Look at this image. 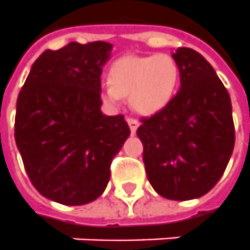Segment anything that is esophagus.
I'll list each match as a JSON object with an SVG mask.
<instances>
[{"mask_svg": "<svg viewBox=\"0 0 250 250\" xmlns=\"http://www.w3.org/2000/svg\"><path fill=\"white\" fill-rule=\"evenodd\" d=\"M126 122H128V125H129V128H130V132L132 133H135L137 130V128H139V121L137 120H135V118H126Z\"/></svg>", "mask_w": 250, "mask_h": 250, "instance_id": "esophagus-1", "label": "esophagus"}]
</instances>
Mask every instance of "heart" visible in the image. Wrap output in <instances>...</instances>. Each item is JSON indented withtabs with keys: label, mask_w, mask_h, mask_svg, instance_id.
Instances as JSON below:
<instances>
[{
	"label": "heart",
	"mask_w": 250,
	"mask_h": 250,
	"mask_svg": "<svg viewBox=\"0 0 250 250\" xmlns=\"http://www.w3.org/2000/svg\"><path fill=\"white\" fill-rule=\"evenodd\" d=\"M180 66L167 53L124 56L110 68V82L102 86V98L118 104L130 96V104L140 114H154L175 98L180 83Z\"/></svg>",
	"instance_id": "b5f03b06"
}]
</instances>
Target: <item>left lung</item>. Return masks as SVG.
<instances>
[{
    "mask_svg": "<svg viewBox=\"0 0 250 250\" xmlns=\"http://www.w3.org/2000/svg\"><path fill=\"white\" fill-rule=\"evenodd\" d=\"M180 90L167 107L142 118L146 173L160 195L199 198L222 177L235 143L230 95L198 52L179 48Z\"/></svg>",
    "mask_w": 250,
    "mask_h": 250,
    "instance_id": "obj_1",
    "label": "left lung"
}]
</instances>
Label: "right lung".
Returning a JSON list of instances; mask_svg holds the SVG:
<instances>
[{
	"label": "right lung",
	"mask_w": 250,
	"mask_h": 250,
	"mask_svg": "<svg viewBox=\"0 0 250 250\" xmlns=\"http://www.w3.org/2000/svg\"><path fill=\"white\" fill-rule=\"evenodd\" d=\"M113 45L70 42L34 62L16 103L15 140L37 191L63 205L100 197L130 135L124 115L100 110L102 67Z\"/></svg>",
	"instance_id": "add662e5"
}]
</instances>
